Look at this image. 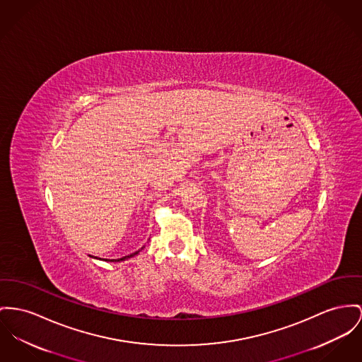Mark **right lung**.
<instances>
[{
    "label": "right lung",
    "mask_w": 362,
    "mask_h": 362,
    "mask_svg": "<svg viewBox=\"0 0 362 362\" xmlns=\"http://www.w3.org/2000/svg\"><path fill=\"white\" fill-rule=\"evenodd\" d=\"M143 248H144V247H143ZM143 248H141V250H143ZM139 252H140V251H136L134 254H130V255H127V257H123V258L118 259V261H123V259H126V258H132V257H134V255H136V254H139ZM112 261H114V259H112Z\"/></svg>",
    "instance_id": "right-lung-1"
}]
</instances>
